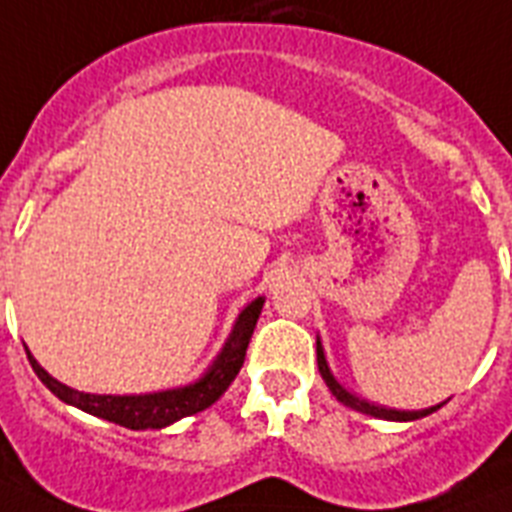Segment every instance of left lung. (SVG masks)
Masks as SVG:
<instances>
[{
	"instance_id": "1",
	"label": "left lung",
	"mask_w": 512,
	"mask_h": 512,
	"mask_svg": "<svg viewBox=\"0 0 512 512\" xmlns=\"http://www.w3.org/2000/svg\"><path fill=\"white\" fill-rule=\"evenodd\" d=\"M317 369H320L322 380L328 385V390L336 395V401H341L343 406H349V409L359 411V414H367V416H375V419H385V422H416V419H422V416L435 414L440 409L442 403L437 406H429V409H419V411H401V409H388V406H380V403H369L364 398H359L356 393L346 390L341 382L336 380V375L330 372V364H328V356H325V349H322V341L317 336Z\"/></svg>"
}]
</instances>
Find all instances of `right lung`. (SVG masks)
Masks as SVG:
<instances>
[{"instance_id":"right-lung-1","label":"right lung","mask_w":512,"mask_h":512,"mask_svg":"<svg viewBox=\"0 0 512 512\" xmlns=\"http://www.w3.org/2000/svg\"><path fill=\"white\" fill-rule=\"evenodd\" d=\"M263 304L265 296H257L239 312V317L234 320V328H231L229 338L223 341L216 359L208 364V369L195 382H187V385H179V388L156 390V393H83V390L70 388V385L59 382L57 377H51L38 364L36 356L30 354L28 346H25V354H28V362L38 375V380L44 382L46 388L57 395L59 401L67 403V406H75V409L85 411V414L98 416V419H106V422H114L127 429H163L184 419V416L205 411L229 390V385L234 382V377L239 375V369L244 364L249 338L255 333L257 317L263 312Z\"/></svg>"}]
</instances>
